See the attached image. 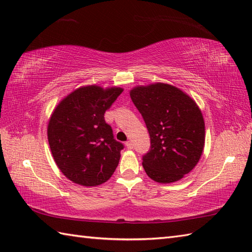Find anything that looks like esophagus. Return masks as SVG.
Here are the masks:
<instances>
[{
	"label": "esophagus",
	"mask_w": 252,
	"mask_h": 252,
	"mask_svg": "<svg viewBox=\"0 0 252 252\" xmlns=\"http://www.w3.org/2000/svg\"><path fill=\"white\" fill-rule=\"evenodd\" d=\"M126 146L127 147V149H132L133 148V142L132 141H127L126 143Z\"/></svg>",
	"instance_id": "34e87169"
}]
</instances>
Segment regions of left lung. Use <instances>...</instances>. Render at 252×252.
<instances>
[{"label": "left lung", "instance_id": "left-lung-1", "mask_svg": "<svg viewBox=\"0 0 252 252\" xmlns=\"http://www.w3.org/2000/svg\"><path fill=\"white\" fill-rule=\"evenodd\" d=\"M151 136L143 168L152 180L173 183L189 173L205 146V121L190 96L174 85L153 83L130 91Z\"/></svg>", "mask_w": 252, "mask_h": 252}]
</instances>
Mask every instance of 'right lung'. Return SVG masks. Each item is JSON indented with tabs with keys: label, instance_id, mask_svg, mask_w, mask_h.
<instances>
[{
	"label": "right lung",
	"instance_id": "add662e5",
	"mask_svg": "<svg viewBox=\"0 0 252 252\" xmlns=\"http://www.w3.org/2000/svg\"><path fill=\"white\" fill-rule=\"evenodd\" d=\"M122 91L117 87H81L53 111L47 125L51 152L58 169L73 183L97 186L114 174L123 145L114 138L104 115Z\"/></svg>",
	"mask_w": 252,
	"mask_h": 252
}]
</instances>
